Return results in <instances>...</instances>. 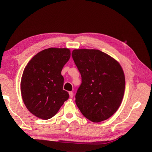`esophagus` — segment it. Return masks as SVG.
Masks as SVG:
<instances>
[{
    "mask_svg": "<svg viewBox=\"0 0 152 152\" xmlns=\"http://www.w3.org/2000/svg\"><path fill=\"white\" fill-rule=\"evenodd\" d=\"M69 95H70V98H73L74 92H69Z\"/></svg>",
    "mask_w": 152,
    "mask_h": 152,
    "instance_id": "esophagus-1",
    "label": "esophagus"
}]
</instances>
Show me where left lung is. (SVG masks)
Listing matches in <instances>:
<instances>
[{
    "mask_svg": "<svg viewBox=\"0 0 152 152\" xmlns=\"http://www.w3.org/2000/svg\"><path fill=\"white\" fill-rule=\"evenodd\" d=\"M72 56L82 76L76 104L93 122L108 119L119 108L125 90L120 63L99 50L75 49Z\"/></svg>",
    "mask_w": 152,
    "mask_h": 152,
    "instance_id": "1",
    "label": "left lung"
}]
</instances>
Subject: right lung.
<instances>
[{"label": "right lung", "mask_w": 152, "mask_h": 152, "mask_svg": "<svg viewBox=\"0 0 152 152\" xmlns=\"http://www.w3.org/2000/svg\"><path fill=\"white\" fill-rule=\"evenodd\" d=\"M70 58V49L49 48L36 54L24 68L20 82L22 98L35 116L50 119L68 99V93L63 90L61 72Z\"/></svg>", "instance_id": "right-lung-1"}]
</instances>
